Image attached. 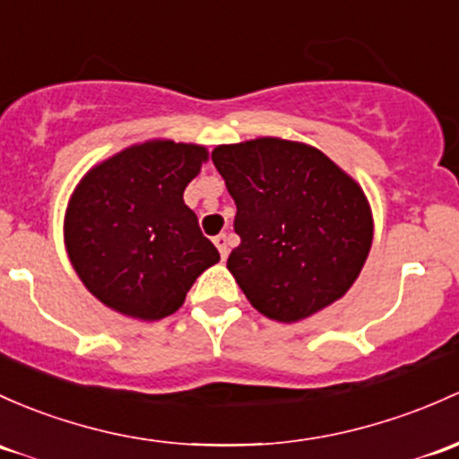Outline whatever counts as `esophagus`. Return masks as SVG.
Instances as JSON below:
<instances>
[{
  "label": "esophagus",
  "instance_id": "1",
  "mask_svg": "<svg viewBox=\"0 0 459 459\" xmlns=\"http://www.w3.org/2000/svg\"><path fill=\"white\" fill-rule=\"evenodd\" d=\"M213 244L217 246V250H220V257L226 259V255H229V238H226L224 233L217 235V238L213 239Z\"/></svg>",
  "mask_w": 459,
  "mask_h": 459
}]
</instances>
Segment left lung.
Masks as SVG:
<instances>
[{
	"mask_svg": "<svg viewBox=\"0 0 459 459\" xmlns=\"http://www.w3.org/2000/svg\"><path fill=\"white\" fill-rule=\"evenodd\" d=\"M238 206L239 235L226 268L250 306L299 323L354 286L374 239L363 186L318 152L264 136L211 153Z\"/></svg>",
	"mask_w": 459,
	"mask_h": 459,
	"instance_id": "1",
	"label": "left lung"
}]
</instances>
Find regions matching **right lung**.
<instances>
[{"mask_svg": "<svg viewBox=\"0 0 459 459\" xmlns=\"http://www.w3.org/2000/svg\"><path fill=\"white\" fill-rule=\"evenodd\" d=\"M206 160L204 144L153 138L105 158L74 186L64 217L65 253L109 310L160 321L220 262L182 197Z\"/></svg>", "mask_w": 459, "mask_h": 459, "instance_id": "obj_1", "label": "right lung"}]
</instances>
